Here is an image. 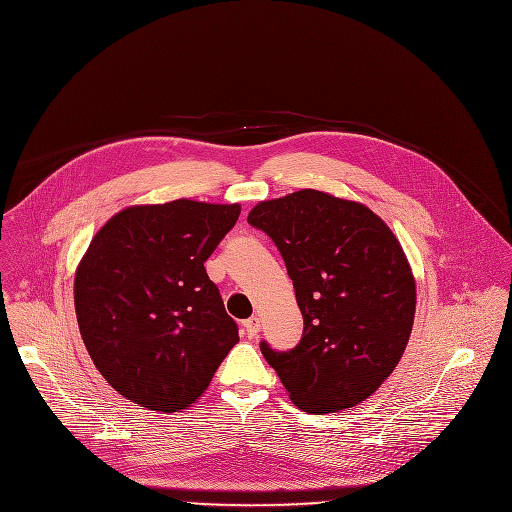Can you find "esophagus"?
<instances>
[{"instance_id":"esophagus-1","label":"esophagus","mask_w":512,"mask_h":512,"mask_svg":"<svg viewBox=\"0 0 512 512\" xmlns=\"http://www.w3.org/2000/svg\"><path fill=\"white\" fill-rule=\"evenodd\" d=\"M244 327H246L248 337H258V333H260V321H258V317H250L248 321H244Z\"/></svg>"}]
</instances>
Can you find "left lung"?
<instances>
[{"label":"left lung","mask_w":512,"mask_h":512,"mask_svg":"<svg viewBox=\"0 0 512 512\" xmlns=\"http://www.w3.org/2000/svg\"><path fill=\"white\" fill-rule=\"evenodd\" d=\"M248 224L280 250L304 319L300 343L262 355L309 414H335L393 373L416 317V278L389 226L359 201L300 189L260 201Z\"/></svg>","instance_id":"1"}]
</instances>
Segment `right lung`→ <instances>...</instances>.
<instances>
[{"instance_id":"right-lung-1","label":"right lung","mask_w":512,"mask_h":512,"mask_svg":"<svg viewBox=\"0 0 512 512\" xmlns=\"http://www.w3.org/2000/svg\"><path fill=\"white\" fill-rule=\"evenodd\" d=\"M240 203L129 206L102 226L74 274L86 351L123 397L153 412L191 407L238 343L206 262Z\"/></svg>"}]
</instances>
